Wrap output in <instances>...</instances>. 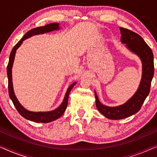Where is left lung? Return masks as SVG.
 I'll return each mask as SVG.
<instances>
[{"mask_svg": "<svg viewBox=\"0 0 157 157\" xmlns=\"http://www.w3.org/2000/svg\"><path fill=\"white\" fill-rule=\"evenodd\" d=\"M121 41L142 59L143 65L142 79L136 93L127 102L118 107H107L100 102L95 92L96 107L103 115L111 120H121L140 111L150 92L151 82L154 76V55L144 39L136 33L127 28H120Z\"/></svg>", "mask_w": 157, "mask_h": 157, "instance_id": "8db88e82", "label": "left lung"}]
</instances>
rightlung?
I'll return each mask as SVG.
<instances>
[{
	"mask_svg": "<svg viewBox=\"0 0 157 157\" xmlns=\"http://www.w3.org/2000/svg\"><path fill=\"white\" fill-rule=\"evenodd\" d=\"M59 29V24L58 23H50L48 25H46L45 26H41V27H37L33 28V29L30 30L26 33L22 38L20 40V41L15 45L11 50L9 57V62H8V66H7V75L8 78V93H9L10 98L11 99L13 105L16 108L17 112H19L20 114L24 118L29 120L30 121L35 122H42V123H48L52 121H54L58 119L59 117L63 115L64 112H65L66 108H67V104H68V98H69L70 92L75 85V82L72 84L70 86L66 92L65 98L63 103L59 106L58 108L56 109L53 110V111L50 112H30L26 110L25 108L22 107L19 101H17L16 97H15L14 92H13V83H12V67L13 61H14L15 55L16 50L20 47V45L23 43V41L25 40V39L28 38V37H31L32 35H38V34H43L44 33H48L50 31H52V30Z\"/></svg>",
	"mask_w": 157,
	"mask_h": 157,
	"instance_id": "obj_1",
	"label": "right lung"
}]
</instances>
